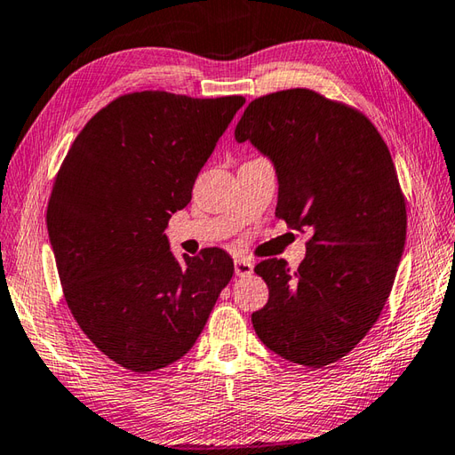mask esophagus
Here are the masks:
<instances>
[{
  "mask_svg": "<svg viewBox=\"0 0 455 455\" xmlns=\"http://www.w3.org/2000/svg\"><path fill=\"white\" fill-rule=\"evenodd\" d=\"M234 269L237 277H247L253 273V263L251 259H247V257H239V259L234 261Z\"/></svg>",
  "mask_w": 455,
  "mask_h": 455,
  "instance_id": "esophagus-1",
  "label": "esophagus"
}]
</instances>
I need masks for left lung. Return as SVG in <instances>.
I'll return each mask as SVG.
<instances>
[{"mask_svg": "<svg viewBox=\"0 0 455 455\" xmlns=\"http://www.w3.org/2000/svg\"><path fill=\"white\" fill-rule=\"evenodd\" d=\"M235 140L275 166V216L311 231L297 271L275 257L255 265L269 287L251 315L257 337L295 364L337 363L379 321L404 251L406 202L387 142L361 110L308 89L251 100Z\"/></svg>", "mask_w": 455, "mask_h": 455, "instance_id": "8db88e82", "label": "left lung"}]
</instances>
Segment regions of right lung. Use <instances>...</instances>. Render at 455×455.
<instances>
[{
    "label": "right lung",
    "instance_id": "add662e5",
    "mask_svg": "<svg viewBox=\"0 0 455 455\" xmlns=\"http://www.w3.org/2000/svg\"><path fill=\"white\" fill-rule=\"evenodd\" d=\"M243 102L123 94L84 124L55 178L47 229L65 301L126 371L182 358L234 275L220 247L178 261L164 229Z\"/></svg>",
    "mask_w": 455,
    "mask_h": 455
}]
</instances>
